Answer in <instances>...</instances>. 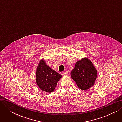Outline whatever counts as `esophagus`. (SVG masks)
<instances>
[{"label": "esophagus", "mask_w": 122, "mask_h": 122, "mask_svg": "<svg viewBox=\"0 0 122 122\" xmlns=\"http://www.w3.org/2000/svg\"><path fill=\"white\" fill-rule=\"evenodd\" d=\"M68 73V71H66V72H64L63 73V75L66 76V75H67Z\"/></svg>", "instance_id": "34e87169"}]
</instances>
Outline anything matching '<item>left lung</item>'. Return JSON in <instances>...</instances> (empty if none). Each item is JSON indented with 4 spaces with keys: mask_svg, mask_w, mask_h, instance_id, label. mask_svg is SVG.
Masks as SVG:
<instances>
[{
    "mask_svg": "<svg viewBox=\"0 0 122 122\" xmlns=\"http://www.w3.org/2000/svg\"><path fill=\"white\" fill-rule=\"evenodd\" d=\"M71 76L80 89L86 90L94 85L97 72L92 62L84 58L76 63Z\"/></svg>",
    "mask_w": 122,
    "mask_h": 122,
    "instance_id": "obj_1",
    "label": "left lung"
}]
</instances>
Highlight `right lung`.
<instances>
[{"label":"right lung","instance_id":"obj_1","mask_svg":"<svg viewBox=\"0 0 122 122\" xmlns=\"http://www.w3.org/2000/svg\"><path fill=\"white\" fill-rule=\"evenodd\" d=\"M62 75L48 66L44 60L41 59L36 69V82L39 88L47 92H52Z\"/></svg>","mask_w":122,"mask_h":122}]
</instances>
